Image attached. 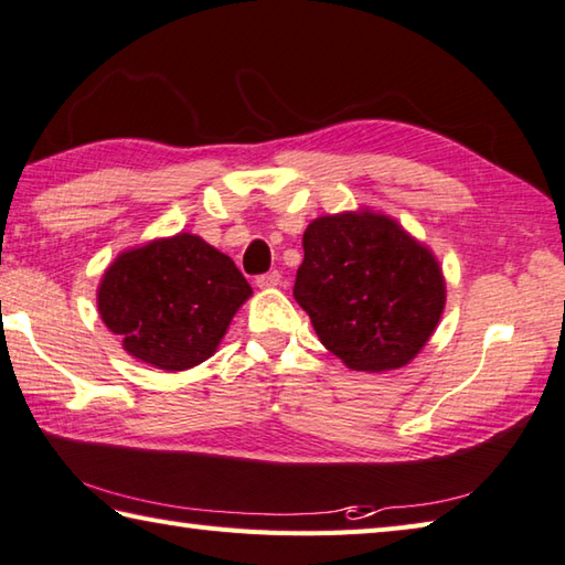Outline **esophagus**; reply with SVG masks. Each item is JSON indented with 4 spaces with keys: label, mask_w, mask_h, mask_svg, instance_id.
Listing matches in <instances>:
<instances>
[{
    "label": "esophagus",
    "mask_w": 565,
    "mask_h": 565,
    "mask_svg": "<svg viewBox=\"0 0 565 565\" xmlns=\"http://www.w3.org/2000/svg\"><path fill=\"white\" fill-rule=\"evenodd\" d=\"M280 280H282L280 270H270V273L258 275V278H255V285H258V287H275V285H280Z\"/></svg>",
    "instance_id": "obj_1"
}]
</instances>
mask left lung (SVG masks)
Returning a JSON list of instances; mask_svg holds the SVG:
<instances>
[{
    "label": "left lung",
    "instance_id": "left-lung-1",
    "mask_svg": "<svg viewBox=\"0 0 565 565\" xmlns=\"http://www.w3.org/2000/svg\"><path fill=\"white\" fill-rule=\"evenodd\" d=\"M302 246L292 295L322 344L354 371L406 366L445 307L433 253L376 214L317 218Z\"/></svg>",
    "mask_w": 565,
    "mask_h": 565
}]
</instances>
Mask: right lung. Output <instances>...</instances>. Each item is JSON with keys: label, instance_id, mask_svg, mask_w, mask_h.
I'll list each match as a JSON object with an SVG mask.
<instances>
[{"label": "right lung", "instance_id": "right-lung-1", "mask_svg": "<svg viewBox=\"0 0 565 565\" xmlns=\"http://www.w3.org/2000/svg\"><path fill=\"white\" fill-rule=\"evenodd\" d=\"M250 285L191 233L127 250L103 275L98 310L135 359L184 371L214 354Z\"/></svg>", "mask_w": 565, "mask_h": 565}]
</instances>
